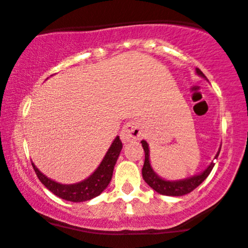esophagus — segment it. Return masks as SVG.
<instances>
[{
	"label": "esophagus",
	"mask_w": 248,
	"mask_h": 248,
	"mask_svg": "<svg viewBox=\"0 0 248 248\" xmlns=\"http://www.w3.org/2000/svg\"><path fill=\"white\" fill-rule=\"evenodd\" d=\"M141 134H143L141 124L138 121H129L124 126L120 137L124 143H128V141L139 140L141 138Z\"/></svg>",
	"instance_id": "esophagus-1"
}]
</instances>
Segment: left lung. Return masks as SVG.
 Instances as JSON below:
<instances>
[{
	"instance_id": "left-lung-1",
	"label": "left lung",
	"mask_w": 248,
	"mask_h": 248,
	"mask_svg": "<svg viewBox=\"0 0 248 248\" xmlns=\"http://www.w3.org/2000/svg\"><path fill=\"white\" fill-rule=\"evenodd\" d=\"M196 74L200 75L201 78H206L203 75L202 71L200 69H196ZM141 145H143L144 153H145V160H144V166L143 170H141V174H143V179L145 180L146 184L153 188L156 193L161 194V195H167V196H183L185 194H189L196 189L206 178L208 177V174L212 170L215 163L211 162L210 166L206 168L203 172L199 173V174L193 175V177H189L186 179L182 180H165L162 178L158 177L155 172H154L153 167L150 165V158H149V145L145 140L140 141ZM220 153V149L218 150L217 155L215 156V158L218 157Z\"/></svg>"
}]
</instances>
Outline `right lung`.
I'll list each match as a JSON object with an SVG mask.
<instances>
[{"mask_svg": "<svg viewBox=\"0 0 248 248\" xmlns=\"http://www.w3.org/2000/svg\"><path fill=\"white\" fill-rule=\"evenodd\" d=\"M121 149L122 143L120 140V137L117 136L110 145L109 150L105 154L104 158L98 166L97 170L87 179L80 183H75V184H60V183H57L50 178L46 177L33 163L32 167L41 183L58 198L71 201V202H83V201H88L95 196L100 195L109 185L112 177V172H114L115 163L119 158Z\"/></svg>", "mask_w": 248, "mask_h": 248, "instance_id": "right-lung-1", "label": "right lung"}]
</instances>
